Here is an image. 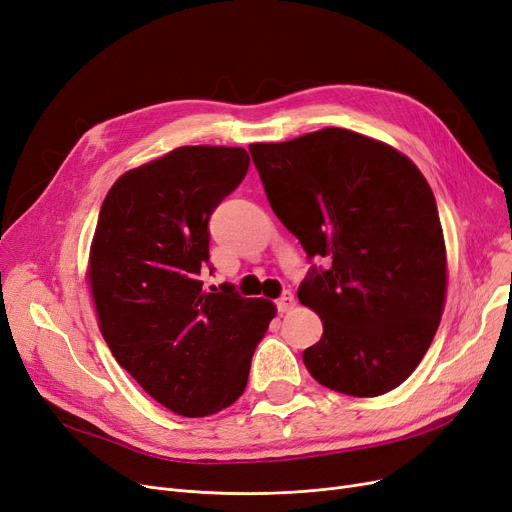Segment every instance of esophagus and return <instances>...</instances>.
I'll use <instances>...</instances> for the list:
<instances>
[{
	"label": "esophagus",
	"mask_w": 512,
	"mask_h": 512,
	"mask_svg": "<svg viewBox=\"0 0 512 512\" xmlns=\"http://www.w3.org/2000/svg\"><path fill=\"white\" fill-rule=\"evenodd\" d=\"M292 307H294V294L290 290H286L284 294L277 298V311L279 313H288Z\"/></svg>",
	"instance_id": "34e87169"
}]
</instances>
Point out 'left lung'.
<instances>
[{"mask_svg": "<svg viewBox=\"0 0 512 512\" xmlns=\"http://www.w3.org/2000/svg\"><path fill=\"white\" fill-rule=\"evenodd\" d=\"M250 154L275 216L309 260H328L298 286L324 324L303 351L311 377L358 398L394 390L426 356L445 305V239L426 178L392 146L334 127Z\"/></svg>", "mask_w": 512, "mask_h": 512, "instance_id": "1", "label": "left lung"}]
</instances>
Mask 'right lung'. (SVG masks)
Masks as SVG:
<instances>
[{"label": "right lung", "instance_id": "obj_1", "mask_svg": "<svg viewBox=\"0 0 512 512\" xmlns=\"http://www.w3.org/2000/svg\"><path fill=\"white\" fill-rule=\"evenodd\" d=\"M243 148L184 146L127 171L105 197L88 262L116 362L169 411L214 415L243 394L275 305L203 290L209 218L243 182Z\"/></svg>", "mask_w": 512, "mask_h": 512}]
</instances>
